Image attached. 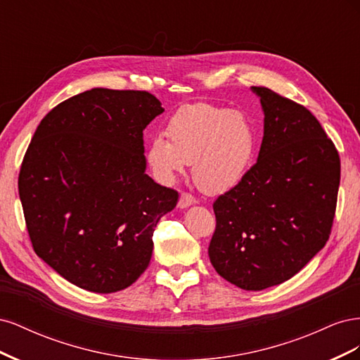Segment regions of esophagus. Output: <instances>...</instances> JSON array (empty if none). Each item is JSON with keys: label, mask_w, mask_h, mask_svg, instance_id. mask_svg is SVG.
<instances>
[{"label": "esophagus", "mask_w": 360, "mask_h": 360, "mask_svg": "<svg viewBox=\"0 0 360 360\" xmlns=\"http://www.w3.org/2000/svg\"><path fill=\"white\" fill-rule=\"evenodd\" d=\"M198 201L195 200V197H192L191 193H188V192H183L181 195H180V200H179V207L180 209H186V207H189V205H192V204H197Z\"/></svg>", "instance_id": "esophagus-1"}]
</instances>
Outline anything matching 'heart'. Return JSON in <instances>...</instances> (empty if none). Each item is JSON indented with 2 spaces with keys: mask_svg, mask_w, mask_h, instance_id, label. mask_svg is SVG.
I'll return each mask as SVG.
<instances>
[{
  "mask_svg": "<svg viewBox=\"0 0 360 360\" xmlns=\"http://www.w3.org/2000/svg\"><path fill=\"white\" fill-rule=\"evenodd\" d=\"M169 141H150L147 162L160 183H172L192 163L197 186L207 193L230 191L250 168L257 134L240 111L210 103L181 106L167 126Z\"/></svg>",
  "mask_w": 360,
  "mask_h": 360,
  "instance_id": "1",
  "label": "heart"
}]
</instances>
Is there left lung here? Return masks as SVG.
Listing matches in <instances>:
<instances>
[{
	"instance_id": "obj_1",
	"label": "left lung",
	"mask_w": 360,
	"mask_h": 360,
	"mask_svg": "<svg viewBox=\"0 0 360 360\" xmlns=\"http://www.w3.org/2000/svg\"><path fill=\"white\" fill-rule=\"evenodd\" d=\"M264 111L258 160L213 202L214 270L243 290L288 281L329 240L341 160L320 122L300 103L252 86Z\"/></svg>"
}]
</instances>
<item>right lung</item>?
Returning a JSON list of instances; mask_svg holds the SVG:
<instances>
[{
	"label": "right lung",
	"mask_w": 360,
	"mask_h": 360,
	"mask_svg": "<svg viewBox=\"0 0 360 360\" xmlns=\"http://www.w3.org/2000/svg\"><path fill=\"white\" fill-rule=\"evenodd\" d=\"M163 111L148 91L93 89L37 126L19 198L34 252L76 287L115 292L148 267L155 228L179 201L146 174L143 130Z\"/></svg>",
	"instance_id": "1"
}]
</instances>
